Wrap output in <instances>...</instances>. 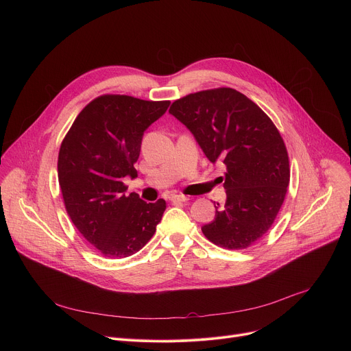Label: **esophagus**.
I'll return each instance as SVG.
<instances>
[{
    "instance_id": "obj_1",
    "label": "esophagus",
    "mask_w": 351,
    "mask_h": 351,
    "mask_svg": "<svg viewBox=\"0 0 351 351\" xmlns=\"http://www.w3.org/2000/svg\"><path fill=\"white\" fill-rule=\"evenodd\" d=\"M187 199H189V197L183 195V194H173L171 197V202L172 203H184V202H187Z\"/></svg>"
}]
</instances>
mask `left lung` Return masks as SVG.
<instances>
[{
	"label": "left lung",
	"instance_id": "1",
	"mask_svg": "<svg viewBox=\"0 0 351 351\" xmlns=\"http://www.w3.org/2000/svg\"><path fill=\"white\" fill-rule=\"evenodd\" d=\"M169 112L195 137L206 157L226 167V203L202 228L214 244L241 250L272 226L290 180L283 138L269 117L230 87L189 94Z\"/></svg>",
	"mask_w": 351,
	"mask_h": 351
}]
</instances>
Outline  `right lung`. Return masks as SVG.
<instances>
[{"mask_svg": "<svg viewBox=\"0 0 351 351\" xmlns=\"http://www.w3.org/2000/svg\"><path fill=\"white\" fill-rule=\"evenodd\" d=\"M171 101H145L121 94L94 98L75 119L58 156L64 204L82 236L107 258H125L156 233L165 199L145 203L125 194L123 178H136L145 129Z\"/></svg>", "mask_w": 351, "mask_h": 351, "instance_id": "add662e5", "label": "right lung"}]
</instances>
